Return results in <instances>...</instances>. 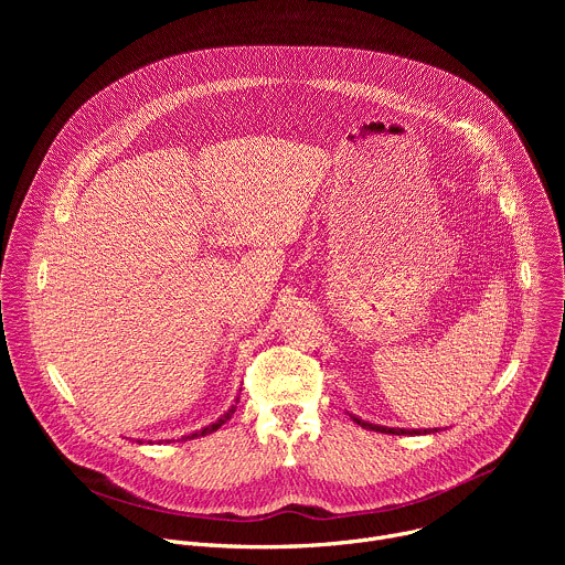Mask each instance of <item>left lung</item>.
<instances>
[{"instance_id": "8db88e82", "label": "left lung", "mask_w": 565, "mask_h": 565, "mask_svg": "<svg viewBox=\"0 0 565 565\" xmlns=\"http://www.w3.org/2000/svg\"><path fill=\"white\" fill-rule=\"evenodd\" d=\"M353 418V423H358L360 427L369 429V431H380V434H393V436H427V434H436L440 431L438 427L436 429H399V427H382V425H373V423H366L353 414H349Z\"/></svg>"}]
</instances>
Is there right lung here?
Instances as JSON below:
<instances>
[{"label":"right lung","mask_w":565,"mask_h":565,"mask_svg":"<svg viewBox=\"0 0 565 565\" xmlns=\"http://www.w3.org/2000/svg\"><path fill=\"white\" fill-rule=\"evenodd\" d=\"M236 402H238V397L234 399V405L221 416V418H216L214 423H210L207 427H203V429H199V431H192L190 436H183L181 440H194V438H199V436H207V434H212V431H216V429H221V425H225L230 418H232V414H234V409H236ZM138 445H142V440H136ZM147 443H151V440H147ZM166 443H170V440H166Z\"/></svg>","instance_id":"obj_1"}]
</instances>
